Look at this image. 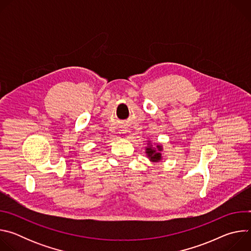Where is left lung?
Instances as JSON below:
<instances>
[{"instance_id": "left-lung-1", "label": "left lung", "mask_w": 251, "mask_h": 251, "mask_svg": "<svg viewBox=\"0 0 251 251\" xmlns=\"http://www.w3.org/2000/svg\"><path fill=\"white\" fill-rule=\"evenodd\" d=\"M148 146L146 147V154L149 160L153 163H158L162 161V152H163V147L162 145L157 144L156 146H153L151 141H148Z\"/></svg>"}]
</instances>
